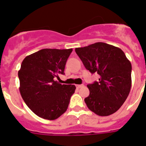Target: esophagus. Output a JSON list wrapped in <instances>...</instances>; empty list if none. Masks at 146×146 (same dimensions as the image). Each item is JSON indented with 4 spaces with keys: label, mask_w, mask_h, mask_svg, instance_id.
Here are the masks:
<instances>
[{
    "label": "esophagus",
    "mask_w": 146,
    "mask_h": 146,
    "mask_svg": "<svg viewBox=\"0 0 146 146\" xmlns=\"http://www.w3.org/2000/svg\"><path fill=\"white\" fill-rule=\"evenodd\" d=\"M83 85L82 84H81V85H76V87L77 88H82V87H83Z\"/></svg>",
    "instance_id": "obj_1"
}]
</instances>
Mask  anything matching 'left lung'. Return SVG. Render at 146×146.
Returning a JSON list of instances; mask_svg holds the SVG:
<instances>
[{
    "mask_svg": "<svg viewBox=\"0 0 146 146\" xmlns=\"http://www.w3.org/2000/svg\"><path fill=\"white\" fill-rule=\"evenodd\" d=\"M75 52L86 69L99 75V81L87 87L90 94L85 102L90 110L108 116L119 110L131 86V65L118 47L104 42L78 47Z\"/></svg>",
    "mask_w": 146,
    "mask_h": 146,
    "instance_id": "obj_1",
    "label": "left lung"
}]
</instances>
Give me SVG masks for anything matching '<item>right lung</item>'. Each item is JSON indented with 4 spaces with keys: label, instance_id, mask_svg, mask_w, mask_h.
<instances>
[{
    "label": "right lung",
    "instance_id": "obj_1",
    "mask_svg": "<svg viewBox=\"0 0 146 146\" xmlns=\"http://www.w3.org/2000/svg\"><path fill=\"white\" fill-rule=\"evenodd\" d=\"M72 49H43L28 55L18 72L20 92L27 106L38 117L55 120L66 111L74 85H61L55 78L64 74Z\"/></svg>",
    "mask_w": 146,
    "mask_h": 146
}]
</instances>
